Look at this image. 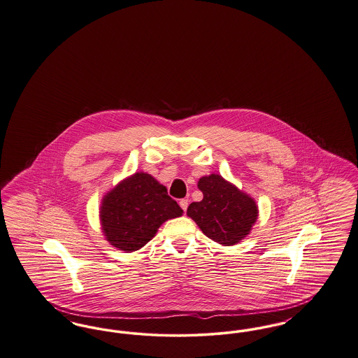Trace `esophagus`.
<instances>
[{"label": "esophagus", "mask_w": 358, "mask_h": 358, "mask_svg": "<svg viewBox=\"0 0 358 358\" xmlns=\"http://www.w3.org/2000/svg\"><path fill=\"white\" fill-rule=\"evenodd\" d=\"M179 206L182 207L183 211H186L187 207H188V201H187V199H180V201H179Z\"/></svg>", "instance_id": "obj_1"}]
</instances>
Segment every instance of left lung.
<instances>
[{
	"mask_svg": "<svg viewBox=\"0 0 358 358\" xmlns=\"http://www.w3.org/2000/svg\"><path fill=\"white\" fill-rule=\"evenodd\" d=\"M198 188L203 199L191 203L187 215L206 236L219 245L234 246L251 233L259 210L249 194L218 173L202 176Z\"/></svg>",
	"mask_w": 358,
	"mask_h": 358,
	"instance_id": "left-lung-1",
	"label": "left lung"
}]
</instances>
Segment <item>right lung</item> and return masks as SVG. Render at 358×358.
<instances>
[{
  "mask_svg": "<svg viewBox=\"0 0 358 358\" xmlns=\"http://www.w3.org/2000/svg\"><path fill=\"white\" fill-rule=\"evenodd\" d=\"M101 233L109 245L124 252L145 246L169 219L182 217L183 210L147 172H135L103 196L99 208Z\"/></svg>",
  "mask_w": 358,
  "mask_h": 358,
  "instance_id": "1",
  "label": "right lung"
}]
</instances>
